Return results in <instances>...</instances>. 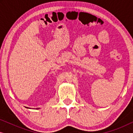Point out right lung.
<instances>
[{
	"instance_id": "add662e5",
	"label": "right lung",
	"mask_w": 133,
	"mask_h": 133,
	"mask_svg": "<svg viewBox=\"0 0 133 133\" xmlns=\"http://www.w3.org/2000/svg\"><path fill=\"white\" fill-rule=\"evenodd\" d=\"M38 109H39V108H38Z\"/></svg>"
}]
</instances>
